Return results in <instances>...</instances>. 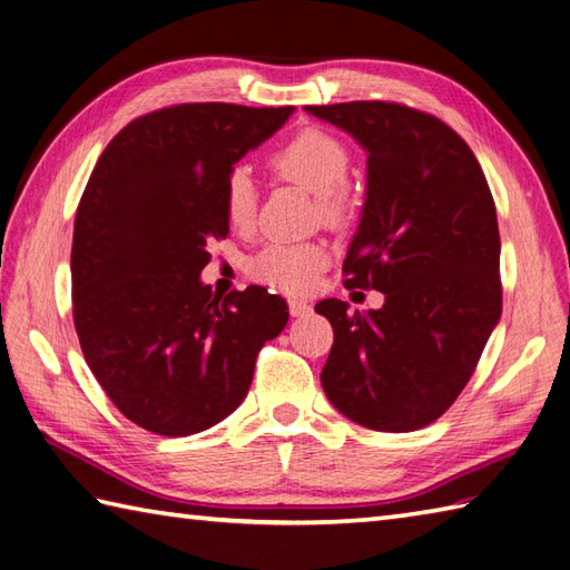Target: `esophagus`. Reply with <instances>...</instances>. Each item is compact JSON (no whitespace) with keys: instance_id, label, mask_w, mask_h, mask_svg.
I'll return each instance as SVG.
<instances>
[{"instance_id":"1","label":"esophagus","mask_w":570,"mask_h":570,"mask_svg":"<svg viewBox=\"0 0 570 570\" xmlns=\"http://www.w3.org/2000/svg\"><path fill=\"white\" fill-rule=\"evenodd\" d=\"M288 313H292L294 318H304L311 313V306L306 301H298V298H288Z\"/></svg>"}]
</instances>
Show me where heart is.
I'll return each mask as SVG.
<instances>
[{
    "mask_svg": "<svg viewBox=\"0 0 570 570\" xmlns=\"http://www.w3.org/2000/svg\"><path fill=\"white\" fill-rule=\"evenodd\" d=\"M274 176L316 193L321 217L328 225H343L353 213L347 178L353 171V154L347 144L318 127L301 129L269 156ZM257 186L245 166L225 178L223 213L237 233H247L257 220ZM333 252L325 242H272L254 254L247 272L264 286L284 294H306L321 272L331 264Z\"/></svg>",
    "mask_w": 570,
    "mask_h": 570,
    "instance_id": "1",
    "label": "heart"
}]
</instances>
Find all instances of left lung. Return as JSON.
<instances>
[{
    "mask_svg": "<svg viewBox=\"0 0 570 570\" xmlns=\"http://www.w3.org/2000/svg\"><path fill=\"white\" fill-rule=\"evenodd\" d=\"M367 149V198L343 264L345 288L384 306L316 311L335 341L321 372L331 404L374 431H416L445 414L502 316L500 229L488 178L439 117L382 100L306 105Z\"/></svg>",
    "mask_w": 570,
    "mask_h": 570,
    "instance_id": "left-lung-1",
    "label": "left lung"
}]
</instances>
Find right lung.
<instances>
[{"mask_svg": "<svg viewBox=\"0 0 570 570\" xmlns=\"http://www.w3.org/2000/svg\"><path fill=\"white\" fill-rule=\"evenodd\" d=\"M294 107L184 102L141 115L107 144L72 227V321L112 404L159 435L215 426L247 396L254 362L288 306L262 286L217 298L200 282L225 239L233 166Z\"/></svg>", "mask_w": 570, "mask_h": 570, "instance_id": "1", "label": "right lung"}]
</instances>
